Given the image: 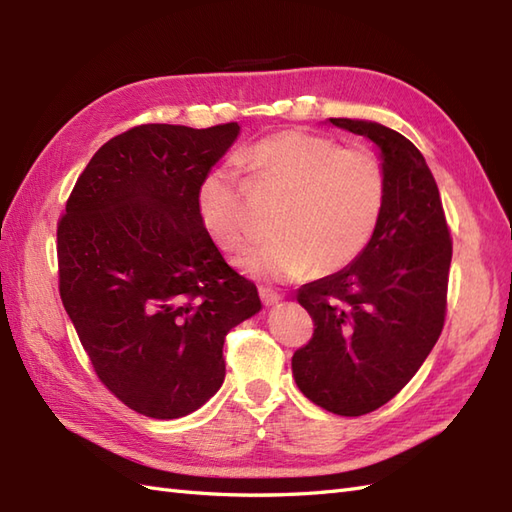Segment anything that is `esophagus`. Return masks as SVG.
<instances>
[{"label":"esophagus","mask_w":512,"mask_h":512,"mask_svg":"<svg viewBox=\"0 0 512 512\" xmlns=\"http://www.w3.org/2000/svg\"><path fill=\"white\" fill-rule=\"evenodd\" d=\"M259 299H262L264 306H275V303H279L281 295L277 290L273 288H266V286H259Z\"/></svg>","instance_id":"34e87169"}]
</instances>
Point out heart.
I'll use <instances>...</instances> for the list:
<instances>
[{"label":"heart","instance_id":"b5f03b06","mask_svg":"<svg viewBox=\"0 0 512 512\" xmlns=\"http://www.w3.org/2000/svg\"><path fill=\"white\" fill-rule=\"evenodd\" d=\"M250 178L284 191L275 213L279 237L246 259L253 275L292 279L314 268L330 275L350 266L372 242L385 204V169L372 149L339 147L334 138L284 129L242 154ZM198 213L224 253L253 242L244 184L228 165L211 169L198 187Z\"/></svg>","mask_w":512,"mask_h":512}]
</instances>
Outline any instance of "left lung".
Wrapping results in <instances>:
<instances>
[{
  "label": "left lung",
  "mask_w": 512,
  "mask_h": 512,
  "mask_svg": "<svg viewBox=\"0 0 512 512\" xmlns=\"http://www.w3.org/2000/svg\"><path fill=\"white\" fill-rule=\"evenodd\" d=\"M330 123L383 151L385 204L356 262L299 288L314 330L292 356V376L314 405L363 416L394 398L436 345L453 242L438 184L411 140L358 118Z\"/></svg>",
  "instance_id": "1"
}]
</instances>
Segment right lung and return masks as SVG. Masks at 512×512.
Segmentation results:
<instances>
[{
	"instance_id": "right-lung-1",
	"label": "right lung",
	"mask_w": 512,
	"mask_h": 512,
	"mask_svg": "<svg viewBox=\"0 0 512 512\" xmlns=\"http://www.w3.org/2000/svg\"><path fill=\"white\" fill-rule=\"evenodd\" d=\"M237 123H147L107 140L57 224L59 295L101 383L143 416L182 418L220 389L224 339L262 308L198 213Z\"/></svg>"
}]
</instances>
